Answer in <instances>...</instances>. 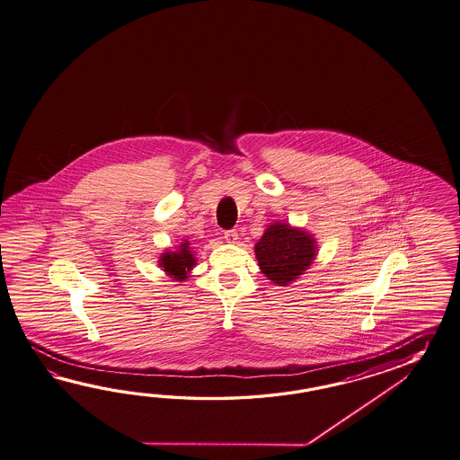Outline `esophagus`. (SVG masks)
<instances>
[{"mask_svg": "<svg viewBox=\"0 0 460 460\" xmlns=\"http://www.w3.org/2000/svg\"><path fill=\"white\" fill-rule=\"evenodd\" d=\"M224 238L226 240V243L235 245L236 242H238V234H236L235 230H230V232H225Z\"/></svg>", "mask_w": 460, "mask_h": 460, "instance_id": "1", "label": "esophagus"}]
</instances>
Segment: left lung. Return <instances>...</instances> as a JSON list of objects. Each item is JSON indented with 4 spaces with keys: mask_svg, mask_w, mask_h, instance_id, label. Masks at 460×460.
Returning a JSON list of instances; mask_svg holds the SVG:
<instances>
[{
    "mask_svg": "<svg viewBox=\"0 0 460 460\" xmlns=\"http://www.w3.org/2000/svg\"><path fill=\"white\" fill-rule=\"evenodd\" d=\"M261 273L278 287L296 281L318 257V242L305 228L287 222L268 225L255 245Z\"/></svg>",
    "mask_w": 460,
    "mask_h": 460,
    "instance_id": "8db88e82",
    "label": "left lung"
}]
</instances>
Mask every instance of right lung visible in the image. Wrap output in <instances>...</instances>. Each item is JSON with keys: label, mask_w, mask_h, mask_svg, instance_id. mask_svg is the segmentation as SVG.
<instances>
[{"label": "right lung", "mask_w": 460, "mask_h": 460, "mask_svg": "<svg viewBox=\"0 0 460 460\" xmlns=\"http://www.w3.org/2000/svg\"><path fill=\"white\" fill-rule=\"evenodd\" d=\"M157 263L175 281H185L193 267L197 265V257L193 253L190 242L183 240L182 243L175 246L173 250H165Z\"/></svg>", "instance_id": "obj_1"}]
</instances>
